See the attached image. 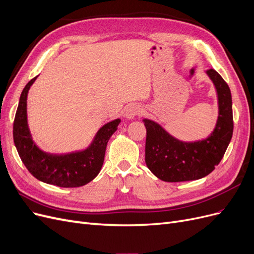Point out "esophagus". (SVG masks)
<instances>
[{
	"mask_svg": "<svg viewBox=\"0 0 254 254\" xmlns=\"http://www.w3.org/2000/svg\"><path fill=\"white\" fill-rule=\"evenodd\" d=\"M142 113V108L140 106H137V105H130L128 108L126 109V113H125V115H126V118L128 119V120H132L133 118H135L136 115H139V114H141Z\"/></svg>",
	"mask_w": 254,
	"mask_h": 254,
	"instance_id": "obj_1",
	"label": "esophagus"
}]
</instances>
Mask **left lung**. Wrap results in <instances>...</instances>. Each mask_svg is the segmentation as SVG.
Segmentation results:
<instances>
[{
	"mask_svg": "<svg viewBox=\"0 0 254 254\" xmlns=\"http://www.w3.org/2000/svg\"><path fill=\"white\" fill-rule=\"evenodd\" d=\"M218 98V119L206 139L182 142L158 123L144 119L146 127L145 162L150 172L166 182L203 178L214 171L224 157L233 134L232 96L227 82L213 68L206 71Z\"/></svg>",
	"mask_w": 254,
	"mask_h": 254,
	"instance_id": "1",
	"label": "left lung"
}]
</instances>
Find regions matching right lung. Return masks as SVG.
<instances>
[{"mask_svg": "<svg viewBox=\"0 0 254 254\" xmlns=\"http://www.w3.org/2000/svg\"><path fill=\"white\" fill-rule=\"evenodd\" d=\"M23 89L13 122V142L23 164L35 178L60 188H78L93 180L101 172L107 143L117 131L120 119L98 130L88 148L64 155L41 150L33 141L27 124V94L36 78Z\"/></svg>", "mask_w": 254, "mask_h": 254, "instance_id": "1", "label": "right lung"}]
</instances>
